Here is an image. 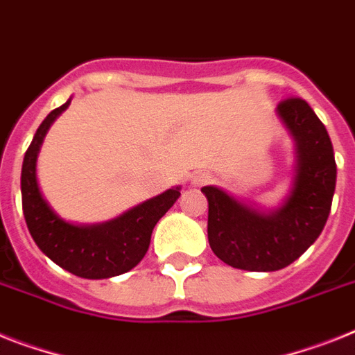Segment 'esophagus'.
<instances>
[{"label": "esophagus", "mask_w": 355, "mask_h": 355, "mask_svg": "<svg viewBox=\"0 0 355 355\" xmlns=\"http://www.w3.org/2000/svg\"><path fill=\"white\" fill-rule=\"evenodd\" d=\"M209 180H211V177L207 175V173H196V175H193L191 177V184L196 187L205 186V184L209 182Z\"/></svg>", "instance_id": "esophagus-1"}]
</instances>
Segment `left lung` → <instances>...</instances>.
Returning <instances> with one entry per match:
<instances>
[{"mask_svg":"<svg viewBox=\"0 0 355 355\" xmlns=\"http://www.w3.org/2000/svg\"><path fill=\"white\" fill-rule=\"evenodd\" d=\"M278 115L297 148L294 187L282 209L258 213L218 187H202L209 245L234 269L270 272L291 265L318 240L332 207L338 169L327 128L302 97H285Z\"/></svg>","mask_w":355,"mask_h":355,"instance_id":"obj_1","label":"left lung"}]
</instances>
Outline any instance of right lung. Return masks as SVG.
<instances>
[{
	"mask_svg": "<svg viewBox=\"0 0 355 355\" xmlns=\"http://www.w3.org/2000/svg\"><path fill=\"white\" fill-rule=\"evenodd\" d=\"M68 104L70 101L46 115L26 150L21 169L23 214L34 242L53 263L79 278H112L132 270L144 258L153 227L177 202L180 191L178 187L168 189L119 218L101 225L79 227L59 218L40 193L35 178V159L50 124L68 108Z\"/></svg>",
	"mask_w": 355,
	"mask_h": 355,
	"instance_id": "obj_1",
	"label": "right lung"
}]
</instances>
